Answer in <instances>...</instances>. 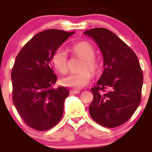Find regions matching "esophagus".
<instances>
[{"mask_svg":"<svg viewBox=\"0 0 152 152\" xmlns=\"http://www.w3.org/2000/svg\"><path fill=\"white\" fill-rule=\"evenodd\" d=\"M80 93L79 90H76V89H71L70 91V94H77Z\"/></svg>","mask_w":152,"mask_h":152,"instance_id":"1","label":"esophagus"}]
</instances>
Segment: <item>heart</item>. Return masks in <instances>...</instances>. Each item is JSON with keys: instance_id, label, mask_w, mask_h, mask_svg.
<instances>
[{"instance_id": "b5f03b06", "label": "heart", "mask_w": 152, "mask_h": 152, "mask_svg": "<svg viewBox=\"0 0 152 152\" xmlns=\"http://www.w3.org/2000/svg\"><path fill=\"white\" fill-rule=\"evenodd\" d=\"M71 51L75 56L83 59L80 70L81 71L71 74L61 80L64 86L69 88H81L86 86L91 78V74H96L100 69L98 59L96 58L95 50L93 46L86 41H81L71 47ZM52 64L55 69L61 74H66L69 69V58L65 50H56L51 58ZM90 72H89V71Z\"/></svg>"}]
</instances>
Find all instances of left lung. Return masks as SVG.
<instances>
[{
    "instance_id": "8db88e82",
    "label": "left lung",
    "mask_w": 152,
    "mask_h": 152,
    "mask_svg": "<svg viewBox=\"0 0 152 152\" xmlns=\"http://www.w3.org/2000/svg\"><path fill=\"white\" fill-rule=\"evenodd\" d=\"M102 50L104 72L91 88V116L99 124L115 128L132 117L142 98L143 73L134 50L104 28L86 31ZM108 89V91H106Z\"/></svg>"
}]
</instances>
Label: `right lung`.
<instances>
[{
    "label": "right lung",
    "instance_id": "right-lung-1",
    "mask_svg": "<svg viewBox=\"0 0 152 152\" xmlns=\"http://www.w3.org/2000/svg\"><path fill=\"white\" fill-rule=\"evenodd\" d=\"M48 29L34 36L20 50L11 71L13 102L26 124L37 131L55 126L62 117L69 91L54 88L57 76L51 58L59 46L74 34Z\"/></svg>",
    "mask_w": 152,
    "mask_h": 152
}]
</instances>
